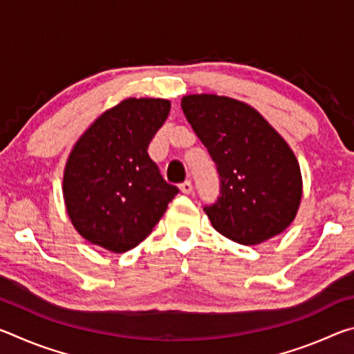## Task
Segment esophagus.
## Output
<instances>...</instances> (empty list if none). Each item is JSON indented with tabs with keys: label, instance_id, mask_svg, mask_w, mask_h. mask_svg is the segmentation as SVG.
Instances as JSON below:
<instances>
[{
	"label": "esophagus",
	"instance_id": "1",
	"mask_svg": "<svg viewBox=\"0 0 354 354\" xmlns=\"http://www.w3.org/2000/svg\"><path fill=\"white\" fill-rule=\"evenodd\" d=\"M179 189H181L183 194L189 195L192 190H194V185H192V181H184L181 185H179Z\"/></svg>",
	"mask_w": 354,
	"mask_h": 354
}]
</instances>
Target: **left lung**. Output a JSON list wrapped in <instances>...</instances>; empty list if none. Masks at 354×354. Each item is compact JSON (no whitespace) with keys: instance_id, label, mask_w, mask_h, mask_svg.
Masks as SVG:
<instances>
[{"instance_id":"1","label":"left lung","mask_w":354,"mask_h":354,"mask_svg":"<svg viewBox=\"0 0 354 354\" xmlns=\"http://www.w3.org/2000/svg\"><path fill=\"white\" fill-rule=\"evenodd\" d=\"M181 107L217 167L220 196L205 212L221 236L257 245L295 218L301 173L286 140L253 107L218 95H187Z\"/></svg>"}]
</instances>
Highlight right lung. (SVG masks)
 I'll list each match as a JSON object with an SVG mask.
<instances>
[{
  "label": "right lung",
  "instance_id": "obj_1",
  "mask_svg": "<svg viewBox=\"0 0 354 354\" xmlns=\"http://www.w3.org/2000/svg\"><path fill=\"white\" fill-rule=\"evenodd\" d=\"M170 101L128 98L106 111L71 149L64 198L76 231L124 253L151 234L179 192L160 175L148 145L169 117Z\"/></svg>",
  "mask_w": 354,
  "mask_h": 354
}]
</instances>
